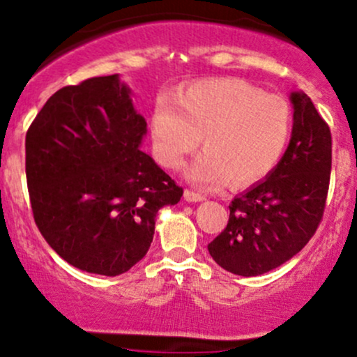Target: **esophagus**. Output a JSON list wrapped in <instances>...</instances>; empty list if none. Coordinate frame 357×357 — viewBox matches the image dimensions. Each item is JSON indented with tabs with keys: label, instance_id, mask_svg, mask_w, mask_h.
Masks as SVG:
<instances>
[{
	"label": "esophagus",
	"instance_id": "1",
	"mask_svg": "<svg viewBox=\"0 0 357 357\" xmlns=\"http://www.w3.org/2000/svg\"><path fill=\"white\" fill-rule=\"evenodd\" d=\"M184 199H186L188 203H199V202H204V196L199 195V192H195L191 190H186L184 191Z\"/></svg>",
	"mask_w": 357,
	"mask_h": 357
}]
</instances>
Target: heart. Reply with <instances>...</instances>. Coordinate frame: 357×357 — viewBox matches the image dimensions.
<instances>
[{
    "label": "heart",
    "mask_w": 357,
    "mask_h": 357,
    "mask_svg": "<svg viewBox=\"0 0 357 357\" xmlns=\"http://www.w3.org/2000/svg\"><path fill=\"white\" fill-rule=\"evenodd\" d=\"M149 129L155 159L167 169H179L202 139L204 151L186 178L203 190H218L230 179L233 186H247L284 155L292 109L284 97L241 79H213L196 82L173 100L159 97Z\"/></svg>",
    "instance_id": "1"
}]
</instances>
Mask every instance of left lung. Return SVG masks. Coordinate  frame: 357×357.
Listing matches in <instances>:
<instances>
[{
	"instance_id": "8db88e82",
	"label": "left lung",
	"mask_w": 357,
	"mask_h": 357,
	"mask_svg": "<svg viewBox=\"0 0 357 357\" xmlns=\"http://www.w3.org/2000/svg\"><path fill=\"white\" fill-rule=\"evenodd\" d=\"M294 109L290 142L267 178L235 196L227 228L208 245L221 268L257 277L280 267L312 238L326 208L333 162L329 126L302 90Z\"/></svg>"
}]
</instances>
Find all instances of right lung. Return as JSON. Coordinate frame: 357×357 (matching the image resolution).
I'll list each match as a JSON object with an SVG mask.
<instances>
[{
    "label": "right lung",
    "instance_id": "1",
    "mask_svg": "<svg viewBox=\"0 0 357 357\" xmlns=\"http://www.w3.org/2000/svg\"><path fill=\"white\" fill-rule=\"evenodd\" d=\"M146 119L119 73L55 92L26 132L36 227L73 267L116 277L142 260L179 188L141 149Z\"/></svg>",
    "mask_w": 357,
    "mask_h": 357
}]
</instances>
